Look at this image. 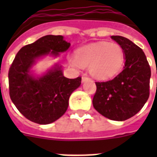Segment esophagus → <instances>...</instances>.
Instances as JSON below:
<instances>
[{
  "label": "esophagus",
  "mask_w": 157,
  "mask_h": 157,
  "mask_svg": "<svg viewBox=\"0 0 157 157\" xmlns=\"http://www.w3.org/2000/svg\"><path fill=\"white\" fill-rule=\"evenodd\" d=\"M89 80H90V78H89L88 76H82V82H85V81H89Z\"/></svg>",
  "instance_id": "esophagus-1"
}]
</instances>
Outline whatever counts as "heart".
<instances>
[{
	"instance_id": "b5f03b06",
	"label": "heart",
	"mask_w": 157,
	"mask_h": 157,
	"mask_svg": "<svg viewBox=\"0 0 157 157\" xmlns=\"http://www.w3.org/2000/svg\"><path fill=\"white\" fill-rule=\"evenodd\" d=\"M124 51L117 43L98 42L76 50V59L70 61L74 65L90 66V73L98 80H106L119 72L124 63Z\"/></svg>"
}]
</instances>
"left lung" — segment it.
I'll use <instances>...</instances> for the list:
<instances>
[{"label": "left lung", "mask_w": 157, "mask_h": 157, "mask_svg": "<svg viewBox=\"0 0 157 157\" xmlns=\"http://www.w3.org/2000/svg\"><path fill=\"white\" fill-rule=\"evenodd\" d=\"M111 38L123 49L124 67L112 80L95 82L93 106L103 117L123 121L137 114L148 99L151 69L141 48L124 36Z\"/></svg>", "instance_id": "left-lung-1"}]
</instances>
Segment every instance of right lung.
Returning <instances> with one entry per match:
<instances>
[{
	"mask_svg": "<svg viewBox=\"0 0 157 157\" xmlns=\"http://www.w3.org/2000/svg\"><path fill=\"white\" fill-rule=\"evenodd\" d=\"M71 44L63 36L47 35L25 45L17 53L9 71L10 96L17 109L29 121L40 124L53 123L66 112L71 93L81 77L68 79L55 63L40 76L32 71L40 59L59 56Z\"/></svg>",
	"mask_w": 157,
	"mask_h": 157,
	"instance_id": "1",
	"label": "right lung"
}]
</instances>
